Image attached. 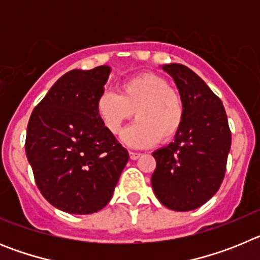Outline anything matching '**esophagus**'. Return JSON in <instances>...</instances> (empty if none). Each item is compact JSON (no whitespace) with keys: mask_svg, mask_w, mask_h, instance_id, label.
I'll use <instances>...</instances> for the list:
<instances>
[{"mask_svg":"<svg viewBox=\"0 0 260 260\" xmlns=\"http://www.w3.org/2000/svg\"><path fill=\"white\" fill-rule=\"evenodd\" d=\"M128 155H130V158H132V160H137V158L141 157V153L139 152H128Z\"/></svg>","mask_w":260,"mask_h":260,"instance_id":"obj_1","label":"esophagus"}]
</instances>
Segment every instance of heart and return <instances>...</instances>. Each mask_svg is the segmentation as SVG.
<instances>
[{
	"mask_svg": "<svg viewBox=\"0 0 260 260\" xmlns=\"http://www.w3.org/2000/svg\"><path fill=\"white\" fill-rule=\"evenodd\" d=\"M134 112L138 121L122 133L121 141L132 148H147L178 134L185 104L180 92L153 73L128 78L119 86V95L105 91L96 102V114L112 134H119Z\"/></svg>",
	"mask_w": 260,
	"mask_h": 260,
	"instance_id": "1",
	"label": "heart"
}]
</instances>
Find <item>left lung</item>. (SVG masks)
<instances>
[{
  "label": "left lung",
  "instance_id": "1",
  "mask_svg": "<svg viewBox=\"0 0 260 260\" xmlns=\"http://www.w3.org/2000/svg\"><path fill=\"white\" fill-rule=\"evenodd\" d=\"M173 78L183 99L185 118L174 141L152 152L151 177L160 203L173 211L197 210L217 192L232 135L222 103L191 69L181 63L160 66Z\"/></svg>",
  "mask_w": 260,
  "mask_h": 260
}]
</instances>
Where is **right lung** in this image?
I'll return each mask as SVG.
<instances>
[{"label":"right lung","mask_w":260,"mask_h":260,"mask_svg":"<svg viewBox=\"0 0 260 260\" xmlns=\"http://www.w3.org/2000/svg\"><path fill=\"white\" fill-rule=\"evenodd\" d=\"M110 71L107 65L69 71L29 117L26 155L36 185L63 212L88 215L104 208L128 160L96 114Z\"/></svg>","instance_id":"1"}]
</instances>
